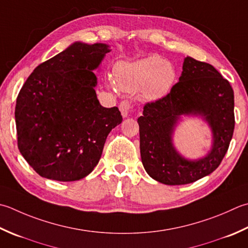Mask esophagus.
I'll use <instances>...</instances> for the list:
<instances>
[{
    "instance_id": "esophagus-1",
    "label": "esophagus",
    "mask_w": 248,
    "mask_h": 248,
    "mask_svg": "<svg viewBox=\"0 0 248 248\" xmlns=\"http://www.w3.org/2000/svg\"><path fill=\"white\" fill-rule=\"evenodd\" d=\"M131 108H131V104H130L129 101H123L119 105V109H120L121 115H123L124 118L128 117L130 111H131Z\"/></svg>"
}]
</instances>
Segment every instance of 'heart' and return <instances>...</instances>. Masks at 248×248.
<instances>
[{
	"instance_id": "1",
	"label": "heart",
	"mask_w": 248,
	"mask_h": 248,
	"mask_svg": "<svg viewBox=\"0 0 248 248\" xmlns=\"http://www.w3.org/2000/svg\"><path fill=\"white\" fill-rule=\"evenodd\" d=\"M114 78L106 79L108 88L119 87L124 92L140 89V98L153 102L161 100L171 92L177 79L173 64L161 57L152 55L135 61H121L114 67Z\"/></svg>"
}]
</instances>
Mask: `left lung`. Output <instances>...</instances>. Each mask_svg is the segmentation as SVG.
<instances>
[{
  "instance_id": "1",
  "label": "left lung",
  "mask_w": 248,
  "mask_h": 248,
  "mask_svg": "<svg viewBox=\"0 0 248 248\" xmlns=\"http://www.w3.org/2000/svg\"><path fill=\"white\" fill-rule=\"evenodd\" d=\"M183 115L201 118L212 133L211 149L198 159L185 158L172 137ZM140 150L145 171L164 185H186L219 166L234 130V93L214 66L186 57L177 84L161 100L144 106L139 117Z\"/></svg>"
}]
</instances>
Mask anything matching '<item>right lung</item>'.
<instances>
[{
	"mask_svg": "<svg viewBox=\"0 0 248 248\" xmlns=\"http://www.w3.org/2000/svg\"><path fill=\"white\" fill-rule=\"evenodd\" d=\"M108 52V44L73 43L38 65L19 92L18 148L42 177L74 182L89 175L123 121L118 108H103L94 90L93 71Z\"/></svg>",
	"mask_w": 248,
	"mask_h": 248,
	"instance_id": "right-lung-1",
	"label": "right lung"
}]
</instances>
